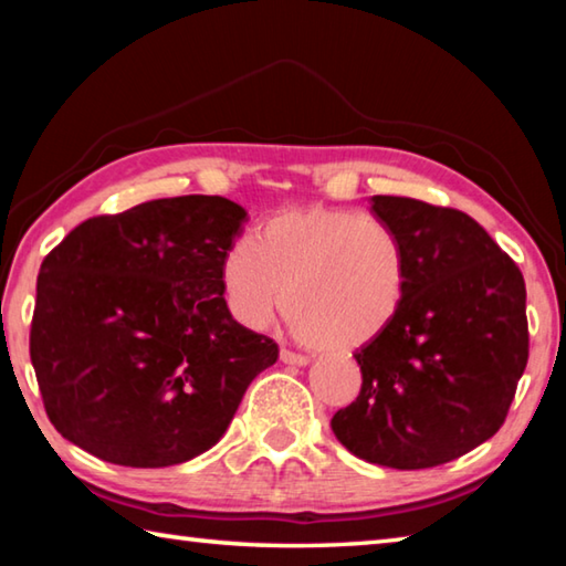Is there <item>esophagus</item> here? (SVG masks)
<instances>
[{"label":"esophagus","instance_id":"34e87169","mask_svg":"<svg viewBox=\"0 0 566 566\" xmlns=\"http://www.w3.org/2000/svg\"><path fill=\"white\" fill-rule=\"evenodd\" d=\"M280 359L284 364H294V367H304V364H310V357H304V354H296L292 349H282L280 352Z\"/></svg>","mask_w":566,"mask_h":566}]
</instances>
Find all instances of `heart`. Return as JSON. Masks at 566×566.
Listing matches in <instances>:
<instances>
[{"label":"heart","instance_id":"obj_1","mask_svg":"<svg viewBox=\"0 0 566 566\" xmlns=\"http://www.w3.org/2000/svg\"><path fill=\"white\" fill-rule=\"evenodd\" d=\"M222 294L232 317L264 329L282 304L290 327L324 352L379 339L409 292V254L385 219L344 207L302 205L272 214L222 256Z\"/></svg>","mask_w":566,"mask_h":566}]
</instances>
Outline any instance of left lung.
Listing matches in <instances>:
<instances>
[{
  "instance_id": "obj_1",
  "label": "left lung",
  "mask_w": 566,
  "mask_h": 566,
  "mask_svg": "<svg viewBox=\"0 0 566 566\" xmlns=\"http://www.w3.org/2000/svg\"><path fill=\"white\" fill-rule=\"evenodd\" d=\"M399 232L409 292L395 324L357 349L359 397L332 432L364 462L427 469L500 432L530 359L520 266L459 209L371 197Z\"/></svg>"
}]
</instances>
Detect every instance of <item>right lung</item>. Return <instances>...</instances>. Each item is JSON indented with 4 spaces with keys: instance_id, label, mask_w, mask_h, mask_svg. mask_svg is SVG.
I'll return each instance as SVG.
<instances>
[{
    "instance_id": "right-lung-1",
    "label": "right lung",
    "mask_w": 566,
    "mask_h": 566,
    "mask_svg": "<svg viewBox=\"0 0 566 566\" xmlns=\"http://www.w3.org/2000/svg\"><path fill=\"white\" fill-rule=\"evenodd\" d=\"M247 212L155 199L74 227L36 276L30 357L56 432L104 462L181 464L227 432L276 342L232 319L222 256Z\"/></svg>"
}]
</instances>
